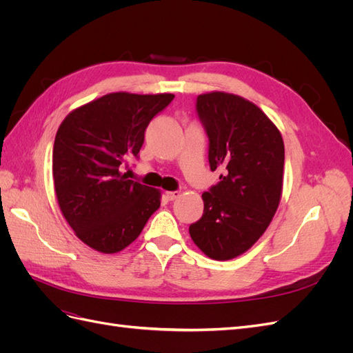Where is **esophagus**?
I'll use <instances>...</instances> for the list:
<instances>
[{
	"label": "esophagus",
	"instance_id": "1",
	"mask_svg": "<svg viewBox=\"0 0 353 353\" xmlns=\"http://www.w3.org/2000/svg\"><path fill=\"white\" fill-rule=\"evenodd\" d=\"M179 191H166V199L168 200H175L176 197H179Z\"/></svg>",
	"mask_w": 353,
	"mask_h": 353
}]
</instances>
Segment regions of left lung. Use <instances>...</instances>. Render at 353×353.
I'll return each instance as SVG.
<instances>
[{
    "mask_svg": "<svg viewBox=\"0 0 353 353\" xmlns=\"http://www.w3.org/2000/svg\"><path fill=\"white\" fill-rule=\"evenodd\" d=\"M197 113L209 137L210 169L221 170V181L201 194L203 216L190 236L210 259L230 261L262 237L279 209L284 141L258 105L236 94H200Z\"/></svg>",
    "mask_w": 353,
    "mask_h": 353,
    "instance_id": "left-lung-1",
    "label": "left lung"
}]
</instances>
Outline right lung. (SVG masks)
<instances>
[{"label":"right lung","mask_w":353,"mask_h":353,"mask_svg":"<svg viewBox=\"0 0 353 353\" xmlns=\"http://www.w3.org/2000/svg\"><path fill=\"white\" fill-rule=\"evenodd\" d=\"M174 97L110 92L79 105L60 123L52 148L59 208L91 249L123 250L160 208L162 191L128 179L121 169L140 153L147 125Z\"/></svg>","instance_id":"add662e5"}]
</instances>
